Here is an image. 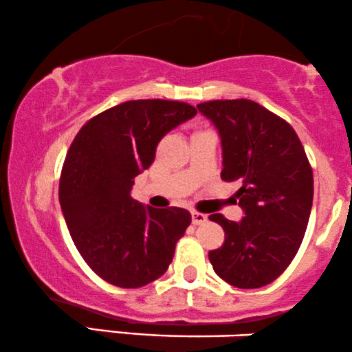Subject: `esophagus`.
Returning <instances> with one entry per match:
<instances>
[{"label": "esophagus", "mask_w": 352, "mask_h": 352, "mask_svg": "<svg viewBox=\"0 0 352 352\" xmlns=\"http://www.w3.org/2000/svg\"><path fill=\"white\" fill-rule=\"evenodd\" d=\"M191 217H192V224L194 226H201V224H204V222H208V216H206V214L192 212Z\"/></svg>", "instance_id": "esophagus-1"}]
</instances>
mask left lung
<instances>
[{
	"mask_svg": "<svg viewBox=\"0 0 352 352\" xmlns=\"http://www.w3.org/2000/svg\"><path fill=\"white\" fill-rule=\"evenodd\" d=\"M221 138L224 181H239L242 221L221 214L226 241L209 252L214 272L237 288H260L283 274L298 252L313 204V171L295 130L245 100L197 105Z\"/></svg>",
	"mask_w": 352,
	"mask_h": 352,
	"instance_id": "obj_1",
	"label": "left lung"
}]
</instances>
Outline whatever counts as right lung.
Here are the masks:
<instances>
[{"label":"right lung","instance_id":"add662e5","mask_svg":"<svg viewBox=\"0 0 352 352\" xmlns=\"http://www.w3.org/2000/svg\"><path fill=\"white\" fill-rule=\"evenodd\" d=\"M196 113L183 102L130 100L89 120L70 144L60 209L77 250L105 282L144 287L173 262L191 214L144 206L131 189L155 161L161 138Z\"/></svg>","mask_w":352,"mask_h":352}]
</instances>
